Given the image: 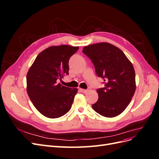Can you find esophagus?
I'll return each mask as SVG.
<instances>
[{"label":"esophagus","instance_id":"34e87169","mask_svg":"<svg viewBox=\"0 0 159 159\" xmlns=\"http://www.w3.org/2000/svg\"><path fill=\"white\" fill-rule=\"evenodd\" d=\"M80 91H81V92H82V93L88 92V90L87 89H81V88H80Z\"/></svg>","mask_w":159,"mask_h":159}]
</instances>
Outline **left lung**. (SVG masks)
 <instances>
[{"label":"left lung","mask_w":159,"mask_h":159,"mask_svg":"<svg viewBox=\"0 0 159 159\" xmlns=\"http://www.w3.org/2000/svg\"><path fill=\"white\" fill-rule=\"evenodd\" d=\"M83 49L105 84L104 88L97 90L99 98L92 108L105 117L117 116L127 108L135 92V72L132 63L122 50L107 42Z\"/></svg>","instance_id":"obj_1"}]
</instances>
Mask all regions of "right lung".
<instances>
[{"mask_svg": "<svg viewBox=\"0 0 159 159\" xmlns=\"http://www.w3.org/2000/svg\"><path fill=\"white\" fill-rule=\"evenodd\" d=\"M78 46H52L41 52L26 75V90L36 109L44 116L55 119L63 116L71 107L78 89L57 83L68 75V61Z\"/></svg>", "mask_w": 159, "mask_h": 159, "instance_id": "add662e5", "label": "right lung"}]
</instances>
